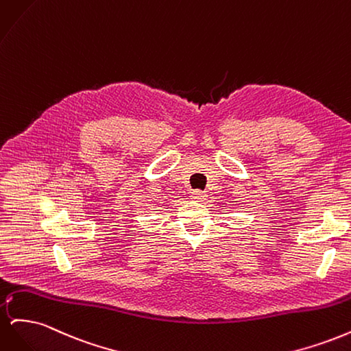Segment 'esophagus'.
Returning a JSON list of instances; mask_svg holds the SVG:
<instances>
[{"instance_id": "1", "label": "esophagus", "mask_w": 351, "mask_h": 351, "mask_svg": "<svg viewBox=\"0 0 351 351\" xmlns=\"http://www.w3.org/2000/svg\"><path fill=\"white\" fill-rule=\"evenodd\" d=\"M206 193L205 192H200V190H193L192 192V199L197 200V202H204L206 199Z\"/></svg>"}]
</instances>
